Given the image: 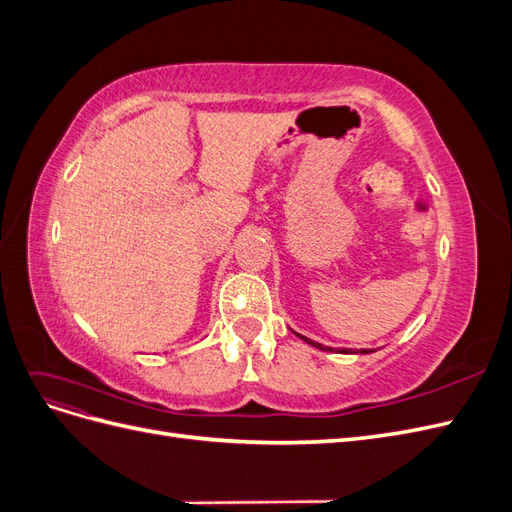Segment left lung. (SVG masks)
Segmentation results:
<instances>
[{
  "label": "left lung",
  "mask_w": 512,
  "mask_h": 512,
  "mask_svg": "<svg viewBox=\"0 0 512 512\" xmlns=\"http://www.w3.org/2000/svg\"><path fill=\"white\" fill-rule=\"evenodd\" d=\"M297 335H299V333H297ZM299 337H301V339H305V342H307V344H312L314 348H320V350H327V352H331V350H333V348H329V346H322V344H318V342H312V339H307V337H303V335H299ZM339 352H350V350H339ZM367 352H371V350H361V354H367ZM352 354H359V352H354V350H352Z\"/></svg>",
  "instance_id": "obj_1"
}]
</instances>
